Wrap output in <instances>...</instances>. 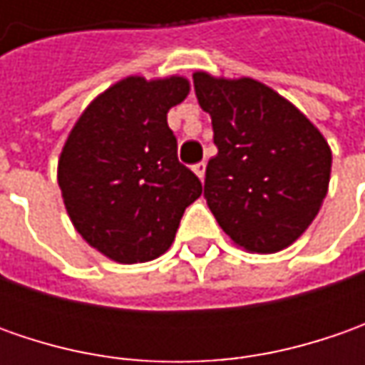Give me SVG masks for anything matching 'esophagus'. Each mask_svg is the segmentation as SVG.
<instances>
[{"mask_svg":"<svg viewBox=\"0 0 365 365\" xmlns=\"http://www.w3.org/2000/svg\"><path fill=\"white\" fill-rule=\"evenodd\" d=\"M205 166H207L205 162H199V164H195V166H192V170H195V175L199 176L201 180H203V178H205Z\"/></svg>","mask_w":365,"mask_h":365,"instance_id":"1","label":"esophagus"}]
</instances>
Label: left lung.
<instances>
[{
    "label": "left lung",
    "mask_w": 365,
    "mask_h": 365,
    "mask_svg": "<svg viewBox=\"0 0 365 365\" xmlns=\"http://www.w3.org/2000/svg\"><path fill=\"white\" fill-rule=\"evenodd\" d=\"M192 83L217 146L205 170L211 213L247 252L287 247L311 225L327 195L325 138L297 107L254 78L195 73Z\"/></svg>",
    "instance_id": "obj_1"
}]
</instances>
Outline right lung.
Instances as JSON below:
<instances>
[{"mask_svg": "<svg viewBox=\"0 0 365 365\" xmlns=\"http://www.w3.org/2000/svg\"><path fill=\"white\" fill-rule=\"evenodd\" d=\"M189 95L182 77H130L85 109L58 160L64 207L87 244L121 264L164 254L201 180L176 156L166 113Z\"/></svg>", "mask_w": 365, "mask_h": 365, "instance_id": "add662e5", "label": "right lung"}]
</instances>
